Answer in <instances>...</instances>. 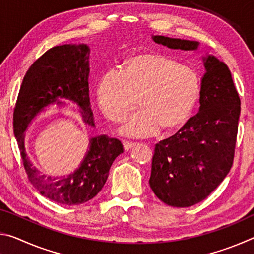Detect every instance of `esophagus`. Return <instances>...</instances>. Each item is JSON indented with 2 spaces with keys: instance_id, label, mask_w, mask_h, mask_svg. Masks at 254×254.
<instances>
[{
  "instance_id": "esophagus-1",
  "label": "esophagus",
  "mask_w": 254,
  "mask_h": 254,
  "mask_svg": "<svg viewBox=\"0 0 254 254\" xmlns=\"http://www.w3.org/2000/svg\"><path fill=\"white\" fill-rule=\"evenodd\" d=\"M135 144H136L135 142H131V141H124V142H123L124 150H127H127H130L131 148L134 147Z\"/></svg>"
}]
</instances>
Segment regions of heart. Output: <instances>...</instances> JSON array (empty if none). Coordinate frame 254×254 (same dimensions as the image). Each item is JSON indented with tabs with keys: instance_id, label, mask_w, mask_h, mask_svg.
Here are the masks:
<instances>
[{
	"instance_id": "1",
	"label": "heart",
	"mask_w": 254,
	"mask_h": 254,
	"mask_svg": "<svg viewBox=\"0 0 254 254\" xmlns=\"http://www.w3.org/2000/svg\"><path fill=\"white\" fill-rule=\"evenodd\" d=\"M98 101L114 122H123L140 104L121 128L130 136L156 134L161 127L173 130L184 126L198 105L201 94L199 74L173 58L158 54L131 57L124 70L112 69L98 85Z\"/></svg>"
}]
</instances>
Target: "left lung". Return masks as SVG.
I'll list each match as a JSON object with an SVG mask.
<instances>
[{"instance_id":"obj_1","label":"left lung","mask_w":254,"mask_h":254,"mask_svg":"<svg viewBox=\"0 0 254 254\" xmlns=\"http://www.w3.org/2000/svg\"><path fill=\"white\" fill-rule=\"evenodd\" d=\"M169 49L194 51L198 41L152 36ZM199 111L156 144L149 184L163 203L189 207L204 200L230 173L238 135L241 101L231 71L213 55L203 57Z\"/></svg>"}]
</instances>
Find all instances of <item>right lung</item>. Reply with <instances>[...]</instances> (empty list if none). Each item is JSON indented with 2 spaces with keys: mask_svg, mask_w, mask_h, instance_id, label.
I'll list each match as a JSON object with an SVG mask.
<instances>
[{
  "mask_svg": "<svg viewBox=\"0 0 254 254\" xmlns=\"http://www.w3.org/2000/svg\"><path fill=\"white\" fill-rule=\"evenodd\" d=\"M89 47L62 45L41 56L25 74L13 113V131L28 178L42 196L60 205H79L94 198L106 183L112 163L123 144L105 134L89 139L86 156L74 173L51 177L32 165L24 148V132L34 118L50 105L66 101L79 107L86 124L95 127L89 102Z\"/></svg>",
  "mask_w": 254,
  "mask_h": 254,
  "instance_id": "add662e5",
  "label": "right lung"
}]
</instances>
